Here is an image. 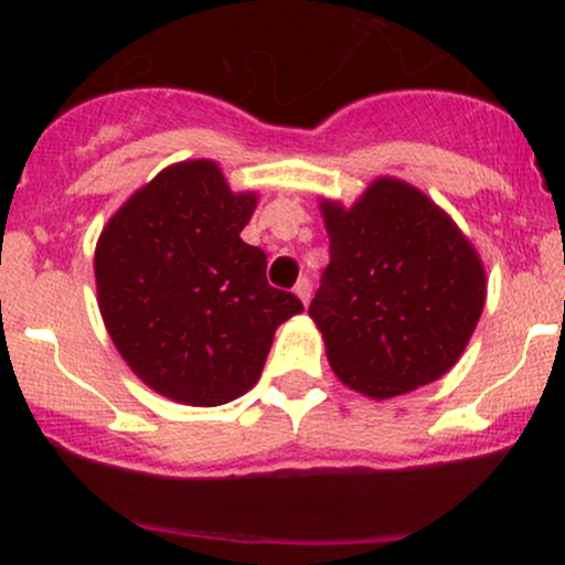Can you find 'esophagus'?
Returning a JSON list of instances; mask_svg holds the SVG:
<instances>
[{"mask_svg": "<svg viewBox=\"0 0 565 565\" xmlns=\"http://www.w3.org/2000/svg\"><path fill=\"white\" fill-rule=\"evenodd\" d=\"M295 295L300 297L302 305L310 302V281H308V278H300V281L295 284Z\"/></svg>", "mask_w": 565, "mask_h": 565, "instance_id": "esophagus-1", "label": "esophagus"}]
</instances>
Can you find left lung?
Returning <instances> with one entry per match:
<instances>
[{
    "mask_svg": "<svg viewBox=\"0 0 565 565\" xmlns=\"http://www.w3.org/2000/svg\"><path fill=\"white\" fill-rule=\"evenodd\" d=\"M321 215L329 265L308 313L337 377L377 401L444 377L483 313L476 246L395 178L374 180L350 210L323 199Z\"/></svg>",
    "mask_w": 565,
    "mask_h": 565,
    "instance_id": "left-lung-1",
    "label": "left lung"
}]
</instances>
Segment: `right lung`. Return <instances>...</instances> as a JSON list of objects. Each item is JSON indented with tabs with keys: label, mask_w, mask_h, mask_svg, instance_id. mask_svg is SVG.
<instances>
[{
	"label": "right lung",
	"mask_w": 565,
	"mask_h": 565,
	"mask_svg": "<svg viewBox=\"0 0 565 565\" xmlns=\"http://www.w3.org/2000/svg\"><path fill=\"white\" fill-rule=\"evenodd\" d=\"M255 193H233L215 161L167 167L108 220L95 246L97 305L116 350L148 387L220 406L260 380L276 329L302 302L265 278L242 242Z\"/></svg>",
	"instance_id": "obj_1"
}]
</instances>
